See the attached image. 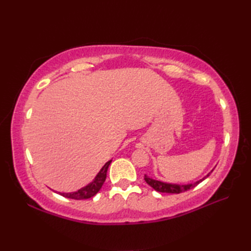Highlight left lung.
Returning <instances> with one entry per match:
<instances>
[{"instance_id": "8db88e82", "label": "left lung", "mask_w": 251, "mask_h": 251, "mask_svg": "<svg viewBox=\"0 0 251 251\" xmlns=\"http://www.w3.org/2000/svg\"><path fill=\"white\" fill-rule=\"evenodd\" d=\"M209 174H208L206 177H204L202 179H201L200 181H197L195 183H191V184H173V183H166V182H162V181H158V180H154L153 178H150L149 176L145 175V180L146 182L152 186V188L157 191V192H161V193H176V194H179V193H182V192L188 191L192 188H194L199 183H201L202 180H205Z\"/></svg>"}]
</instances>
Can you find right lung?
<instances>
[{
	"label": "right lung",
	"mask_w": 251,
	"mask_h": 251,
	"mask_svg": "<svg viewBox=\"0 0 251 251\" xmlns=\"http://www.w3.org/2000/svg\"><path fill=\"white\" fill-rule=\"evenodd\" d=\"M111 162L112 161H109L108 163L104 164V166L101 168L98 175L96 176V178L93 182H90L89 184L84 186L82 189H79L76 192H71V193H59V194L72 200H86L95 196L98 193V191L101 189L102 184L104 183L105 178H106V172H108L109 165L111 164Z\"/></svg>",
	"instance_id": "obj_1"
}]
</instances>
